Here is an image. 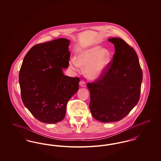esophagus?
Here are the masks:
<instances>
[{
  "label": "esophagus",
  "mask_w": 161,
  "mask_h": 161,
  "mask_svg": "<svg viewBox=\"0 0 161 161\" xmlns=\"http://www.w3.org/2000/svg\"><path fill=\"white\" fill-rule=\"evenodd\" d=\"M79 84H80V86L81 87H86V82L84 81V80H81Z\"/></svg>",
  "instance_id": "obj_1"
}]
</instances>
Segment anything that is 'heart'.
I'll use <instances>...</instances> for the list:
<instances>
[{
    "label": "heart",
    "mask_w": 161,
    "mask_h": 161,
    "mask_svg": "<svg viewBox=\"0 0 161 161\" xmlns=\"http://www.w3.org/2000/svg\"><path fill=\"white\" fill-rule=\"evenodd\" d=\"M111 54L107 49L100 46H93L78 50L75 59L72 58L69 61V67L77 70L79 66L85 67L86 77L91 79L100 77L110 61Z\"/></svg>",
    "instance_id": "b5f03b06"
}]
</instances>
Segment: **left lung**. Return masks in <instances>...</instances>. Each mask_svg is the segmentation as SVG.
Instances as JSON below:
<instances>
[{"mask_svg":"<svg viewBox=\"0 0 161 161\" xmlns=\"http://www.w3.org/2000/svg\"><path fill=\"white\" fill-rule=\"evenodd\" d=\"M115 53L101 75L87 83L90 110L93 117L102 123L122 119L139 101L142 71L134 49L120 38H109Z\"/></svg>","mask_w":161,"mask_h":161,"instance_id":"8db88e82","label":"left lung"}]
</instances>
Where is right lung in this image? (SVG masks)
Masks as SVG:
<instances>
[{"label": "right lung", "instance_id": "obj_1", "mask_svg": "<svg viewBox=\"0 0 161 161\" xmlns=\"http://www.w3.org/2000/svg\"><path fill=\"white\" fill-rule=\"evenodd\" d=\"M69 40L36 45L24 57L19 72L25 106L42 123L55 124L65 116L69 99L78 90L80 78L64 75L69 66Z\"/></svg>", "mask_w": 161, "mask_h": 161}]
</instances>
